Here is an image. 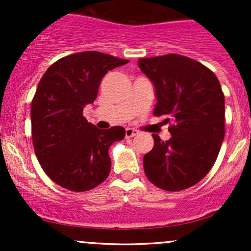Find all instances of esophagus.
<instances>
[{"mask_svg":"<svg viewBox=\"0 0 251 251\" xmlns=\"http://www.w3.org/2000/svg\"><path fill=\"white\" fill-rule=\"evenodd\" d=\"M138 134V131L137 129H134V128H126V131H125V137L126 138H132V137H134V135H137Z\"/></svg>","mask_w":251,"mask_h":251,"instance_id":"esophagus-1","label":"esophagus"}]
</instances>
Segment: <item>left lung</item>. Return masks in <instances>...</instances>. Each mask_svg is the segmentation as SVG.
<instances>
[{"mask_svg": "<svg viewBox=\"0 0 251 251\" xmlns=\"http://www.w3.org/2000/svg\"><path fill=\"white\" fill-rule=\"evenodd\" d=\"M139 68L153 82L155 117L166 116L172 137L144 155V171L152 184L180 191L208 175L226 134L224 94L217 76L201 62L179 54L142 57Z\"/></svg>", "mask_w": 251, "mask_h": 251, "instance_id": "left-lung-1", "label": "left lung"}]
</instances>
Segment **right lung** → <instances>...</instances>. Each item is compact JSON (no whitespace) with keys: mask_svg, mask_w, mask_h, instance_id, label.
Returning <instances> with one entry per match:
<instances>
[{"mask_svg":"<svg viewBox=\"0 0 251 251\" xmlns=\"http://www.w3.org/2000/svg\"><path fill=\"white\" fill-rule=\"evenodd\" d=\"M127 62L100 51H80L57 60L40 80L30 107L31 138L40 165L57 185L82 192L108 177V149L124 139L125 128L98 129L82 111L96 100L103 75Z\"/></svg>","mask_w":251,"mask_h":251,"instance_id":"right-lung-1","label":"right lung"}]
</instances>
